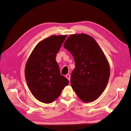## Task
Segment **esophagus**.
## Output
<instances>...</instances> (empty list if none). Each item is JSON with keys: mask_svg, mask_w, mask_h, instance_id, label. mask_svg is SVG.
<instances>
[{"mask_svg": "<svg viewBox=\"0 0 131 131\" xmlns=\"http://www.w3.org/2000/svg\"><path fill=\"white\" fill-rule=\"evenodd\" d=\"M66 78L68 79L69 81L70 80V75L69 74H67L66 75Z\"/></svg>", "mask_w": 131, "mask_h": 131, "instance_id": "1", "label": "esophagus"}]
</instances>
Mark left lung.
Wrapping results in <instances>:
<instances>
[{
  "mask_svg": "<svg viewBox=\"0 0 131 131\" xmlns=\"http://www.w3.org/2000/svg\"><path fill=\"white\" fill-rule=\"evenodd\" d=\"M74 59L75 67L71 74V85L84 102L100 97L108 84L110 67L100 46L86 34H72L64 43Z\"/></svg>",
  "mask_w": 131,
  "mask_h": 131,
  "instance_id": "1",
  "label": "left lung"
}]
</instances>
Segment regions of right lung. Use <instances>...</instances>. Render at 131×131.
Segmentation results:
<instances>
[{
  "label": "right lung",
  "instance_id": "1",
  "mask_svg": "<svg viewBox=\"0 0 131 131\" xmlns=\"http://www.w3.org/2000/svg\"><path fill=\"white\" fill-rule=\"evenodd\" d=\"M67 37L52 35L39 42L27 61L25 75L28 86L37 100L51 103L60 96L68 79L60 73L56 54Z\"/></svg>",
  "mask_w": 131,
  "mask_h": 131
}]
</instances>
